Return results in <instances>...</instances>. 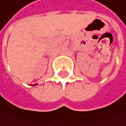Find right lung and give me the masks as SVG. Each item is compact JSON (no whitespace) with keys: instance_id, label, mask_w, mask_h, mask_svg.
Masks as SVG:
<instances>
[{"instance_id":"1","label":"right lung","mask_w":126,"mask_h":126,"mask_svg":"<svg viewBox=\"0 0 126 126\" xmlns=\"http://www.w3.org/2000/svg\"><path fill=\"white\" fill-rule=\"evenodd\" d=\"M32 86H34V85H32Z\"/></svg>"}]
</instances>
